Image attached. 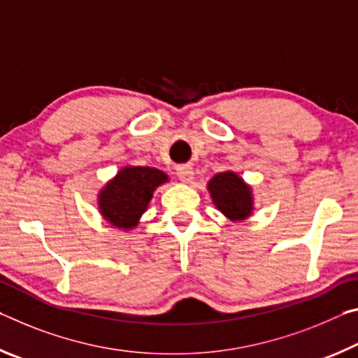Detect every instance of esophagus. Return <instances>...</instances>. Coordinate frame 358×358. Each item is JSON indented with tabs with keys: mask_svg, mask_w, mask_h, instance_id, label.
<instances>
[{
	"mask_svg": "<svg viewBox=\"0 0 358 358\" xmlns=\"http://www.w3.org/2000/svg\"><path fill=\"white\" fill-rule=\"evenodd\" d=\"M176 174L182 182H192L193 180V168L190 165H179L176 168Z\"/></svg>",
	"mask_w": 358,
	"mask_h": 358,
	"instance_id": "esophagus-1",
	"label": "esophagus"
}]
</instances>
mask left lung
Here are the masks:
<instances>
[{
    "label": "left lung",
    "instance_id": "1",
    "mask_svg": "<svg viewBox=\"0 0 358 358\" xmlns=\"http://www.w3.org/2000/svg\"><path fill=\"white\" fill-rule=\"evenodd\" d=\"M208 190L222 214L233 222L250 217L254 210L252 189L236 173L225 171L215 174L208 182Z\"/></svg>",
    "mask_w": 358,
    "mask_h": 358
}]
</instances>
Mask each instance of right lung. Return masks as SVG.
I'll return each instance as SVG.
<instances>
[{"label":"right lung","mask_w":358,"mask_h":358,"mask_svg":"<svg viewBox=\"0 0 358 358\" xmlns=\"http://www.w3.org/2000/svg\"><path fill=\"white\" fill-rule=\"evenodd\" d=\"M168 182V176L157 168L125 166L98 193V209L104 220L122 230L139 224L158 185Z\"/></svg>","instance_id":"1"}]
</instances>
